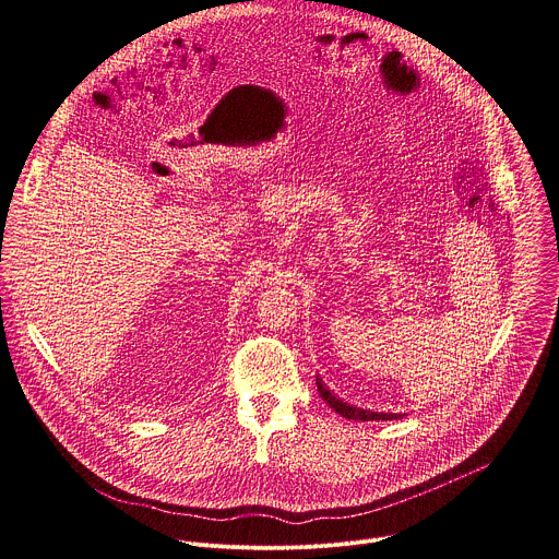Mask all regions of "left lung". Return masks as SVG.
Here are the masks:
<instances>
[{
	"instance_id": "left-lung-1",
	"label": "left lung",
	"mask_w": 559,
	"mask_h": 559,
	"mask_svg": "<svg viewBox=\"0 0 559 559\" xmlns=\"http://www.w3.org/2000/svg\"><path fill=\"white\" fill-rule=\"evenodd\" d=\"M316 386H318V393H321L323 401L336 412L341 414L343 418L347 420H360V423H373V420H401L405 414H378V412H369V409H360V407H354V405H347L343 403L341 397H336L325 384L321 378H316Z\"/></svg>"
}]
</instances>
